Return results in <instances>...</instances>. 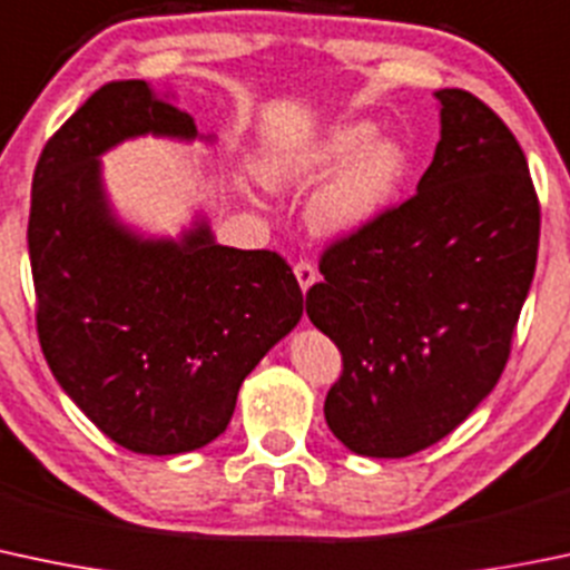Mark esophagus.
<instances>
[{
  "label": "esophagus",
  "instance_id": "esophagus-1",
  "mask_svg": "<svg viewBox=\"0 0 570 570\" xmlns=\"http://www.w3.org/2000/svg\"><path fill=\"white\" fill-rule=\"evenodd\" d=\"M295 275H297V284H301V289L308 292L316 281V267L311 265L308 259H301L295 265Z\"/></svg>",
  "mask_w": 570,
  "mask_h": 570
}]
</instances>
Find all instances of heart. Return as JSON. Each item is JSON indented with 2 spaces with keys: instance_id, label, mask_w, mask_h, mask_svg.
Instances as JSON below:
<instances>
[{
  "instance_id": "obj_1",
  "label": "heart",
  "mask_w": 570,
  "mask_h": 570,
  "mask_svg": "<svg viewBox=\"0 0 570 570\" xmlns=\"http://www.w3.org/2000/svg\"><path fill=\"white\" fill-rule=\"evenodd\" d=\"M404 147L376 139L368 122H346L320 139L275 153L265 160L273 185H305L332 175L314 205V224L325 235H355L374 224L406 177Z\"/></svg>"
}]
</instances>
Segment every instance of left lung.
<instances>
[{"label":"left lung","mask_w":570,"mask_h":570,"mask_svg":"<svg viewBox=\"0 0 570 570\" xmlns=\"http://www.w3.org/2000/svg\"><path fill=\"white\" fill-rule=\"evenodd\" d=\"M434 95L417 194L333 239L305 295L344 361L327 426L371 459L434 445L494 391L535 275L541 205L517 136L472 92Z\"/></svg>","instance_id":"obj_1"}]
</instances>
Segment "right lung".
Segmentation results:
<instances>
[{
	"mask_svg": "<svg viewBox=\"0 0 570 570\" xmlns=\"http://www.w3.org/2000/svg\"><path fill=\"white\" fill-rule=\"evenodd\" d=\"M196 139L147 81H109L40 153L29 207L35 320L48 368L117 445L175 456L224 434L239 385L303 316L275 250L144 239L114 218L100 155L134 136Z\"/></svg>",
	"mask_w": 570,
	"mask_h": 570,
	"instance_id": "1",
	"label": "right lung"
}]
</instances>
